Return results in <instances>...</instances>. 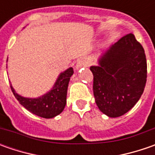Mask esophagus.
Listing matches in <instances>:
<instances>
[{
  "label": "esophagus",
  "instance_id": "esophagus-1",
  "mask_svg": "<svg viewBox=\"0 0 155 155\" xmlns=\"http://www.w3.org/2000/svg\"><path fill=\"white\" fill-rule=\"evenodd\" d=\"M86 66H88V60L86 58H81L77 63L76 68L79 69L81 67H86Z\"/></svg>",
  "mask_w": 155,
  "mask_h": 155
}]
</instances>
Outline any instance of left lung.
Segmentation results:
<instances>
[{
  "label": "left lung",
  "instance_id": "obj_1",
  "mask_svg": "<svg viewBox=\"0 0 155 155\" xmlns=\"http://www.w3.org/2000/svg\"><path fill=\"white\" fill-rule=\"evenodd\" d=\"M91 66L93 93L104 114L118 117L139 101L147 82L145 51L133 33L122 37Z\"/></svg>",
  "mask_w": 155,
  "mask_h": 155
}]
</instances>
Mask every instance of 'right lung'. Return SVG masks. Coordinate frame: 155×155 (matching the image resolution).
Wrapping results in <instances>:
<instances>
[{
    "label": "right lung",
    "mask_w": 155,
    "mask_h": 155,
    "mask_svg": "<svg viewBox=\"0 0 155 155\" xmlns=\"http://www.w3.org/2000/svg\"><path fill=\"white\" fill-rule=\"evenodd\" d=\"M73 68L70 67L59 75L51 91L39 98H26L15 92L10 85L12 92L19 103L28 111L43 118H52L62 112L66 104L67 88Z\"/></svg>",
    "instance_id": "1"
}]
</instances>
